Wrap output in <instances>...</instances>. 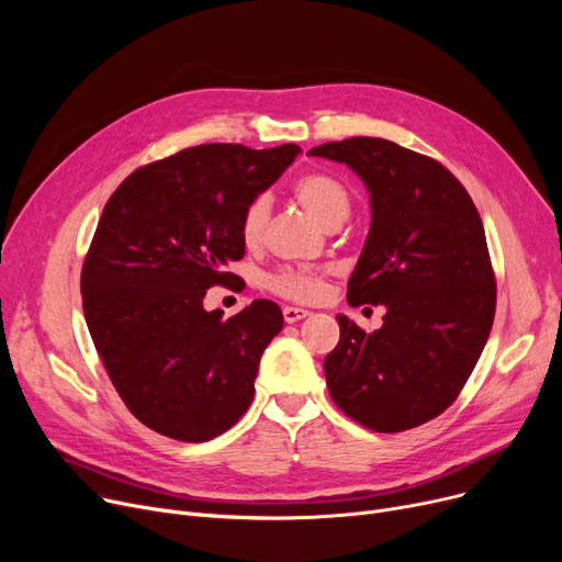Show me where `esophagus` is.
<instances>
[{"mask_svg": "<svg viewBox=\"0 0 562 562\" xmlns=\"http://www.w3.org/2000/svg\"><path fill=\"white\" fill-rule=\"evenodd\" d=\"M282 316H284L286 323H299L301 318L310 316V312L303 310V307H291V305H286V307L282 310Z\"/></svg>", "mask_w": 562, "mask_h": 562, "instance_id": "obj_1", "label": "esophagus"}]
</instances>
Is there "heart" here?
<instances>
[{"instance_id":"obj_1","label":"heart","mask_w":562,"mask_h":562,"mask_svg":"<svg viewBox=\"0 0 562 562\" xmlns=\"http://www.w3.org/2000/svg\"><path fill=\"white\" fill-rule=\"evenodd\" d=\"M293 195L305 206V210L321 223L333 225L337 221H344L350 210V198L341 182L335 177L323 172H310L303 175L301 180L293 184ZM271 202L266 195H257L244 212L241 218V239L252 246L261 239V232L269 221ZM269 286L286 299L296 301H314L321 296L323 282L316 273L307 269H282L269 278Z\"/></svg>"}]
</instances>
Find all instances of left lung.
I'll list each match as a JSON object with an SVG mask.
<instances>
[{"mask_svg":"<svg viewBox=\"0 0 562 562\" xmlns=\"http://www.w3.org/2000/svg\"><path fill=\"white\" fill-rule=\"evenodd\" d=\"M310 157L346 164L369 191L371 225L348 305H382L364 333L337 314L323 362L333 401L358 424L398 432L441 415L487 344L496 286L481 216L435 159L371 136L323 143Z\"/></svg>","mask_w":562,"mask_h":562,"instance_id":"left-lung-1","label":"left lung"}]
</instances>
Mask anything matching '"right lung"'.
I'll list each match as a JSON object with an SVG mask.
<instances>
[{
	"label": "right lung",
	"instance_id": "add662e5",
	"mask_svg": "<svg viewBox=\"0 0 562 562\" xmlns=\"http://www.w3.org/2000/svg\"><path fill=\"white\" fill-rule=\"evenodd\" d=\"M301 155L210 143L134 170L109 198L81 271L83 316L132 415L206 441L241 419L261 352L282 330L273 301L223 318L204 296L241 259L246 206Z\"/></svg>",
	"mask_w": 562,
	"mask_h": 562
}]
</instances>
